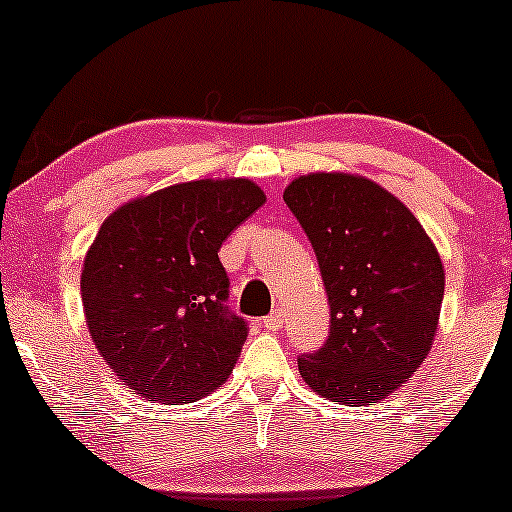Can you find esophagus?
I'll return each mask as SVG.
<instances>
[{"label":"esophagus","instance_id":"1","mask_svg":"<svg viewBox=\"0 0 512 512\" xmlns=\"http://www.w3.org/2000/svg\"><path fill=\"white\" fill-rule=\"evenodd\" d=\"M284 310H272V313H269L267 317H264V330L267 332H279L281 327H284Z\"/></svg>","mask_w":512,"mask_h":512}]
</instances>
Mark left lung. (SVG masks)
<instances>
[{
  "mask_svg": "<svg viewBox=\"0 0 512 512\" xmlns=\"http://www.w3.org/2000/svg\"><path fill=\"white\" fill-rule=\"evenodd\" d=\"M313 243L330 298V337L298 358L317 395L363 407L421 368L438 332L445 272L419 219L378 182L308 173L284 190Z\"/></svg>",
  "mask_w": 512,
  "mask_h": 512,
  "instance_id": "8db88e82",
  "label": "left lung"
}]
</instances>
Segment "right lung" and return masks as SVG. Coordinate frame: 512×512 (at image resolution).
<instances>
[{
	"mask_svg": "<svg viewBox=\"0 0 512 512\" xmlns=\"http://www.w3.org/2000/svg\"><path fill=\"white\" fill-rule=\"evenodd\" d=\"M267 202L248 178L192 180L129 199L81 267L86 327L122 385L187 404L226 383L248 339L228 315L223 240Z\"/></svg>",
	"mask_w": 512,
	"mask_h": 512,
	"instance_id": "add662e5",
	"label": "right lung"
}]
</instances>
